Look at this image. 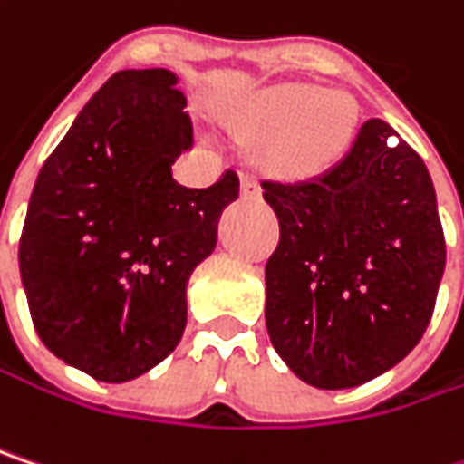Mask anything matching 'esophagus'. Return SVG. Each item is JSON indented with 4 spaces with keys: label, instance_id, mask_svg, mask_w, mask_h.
<instances>
[{
    "label": "esophagus",
    "instance_id": "34e87169",
    "mask_svg": "<svg viewBox=\"0 0 464 464\" xmlns=\"http://www.w3.org/2000/svg\"><path fill=\"white\" fill-rule=\"evenodd\" d=\"M241 193H244L246 198L260 196V183H257V178H255L252 172H241Z\"/></svg>",
    "mask_w": 464,
    "mask_h": 464
}]
</instances>
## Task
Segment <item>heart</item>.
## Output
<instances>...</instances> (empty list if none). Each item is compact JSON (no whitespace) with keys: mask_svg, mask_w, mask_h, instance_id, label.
Returning a JSON list of instances; mask_svg holds the SVG:
<instances>
[{"mask_svg":"<svg viewBox=\"0 0 464 464\" xmlns=\"http://www.w3.org/2000/svg\"><path fill=\"white\" fill-rule=\"evenodd\" d=\"M356 106L345 92H318L314 87H274L252 95L236 111L233 124L244 135H271V164L305 175L334 161L348 146Z\"/></svg>","mask_w":464,"mask_h":464,"instance_id":"b5f03b06","label":"heart"}]
</instances>
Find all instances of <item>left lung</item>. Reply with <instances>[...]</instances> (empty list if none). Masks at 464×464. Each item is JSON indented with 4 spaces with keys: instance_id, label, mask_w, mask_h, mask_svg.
Masks as SVG:
<instances>
[{
    "instance_id": "1",
    "label": "left lung",
    "mask_w": 464,
    "mask_h": 464,
    "mask_svg": "<svg viewBox=\"0 0 464 464\" xmlns=\"http://www.w3.org/2000/svg\"><path fill=\"white\" fill-rule=\"evenodd\" d=\"M382 119L305 183L263 180L278 218L266 263V326L276 353L321 391L393 369L425 334L446 266L425 161Z\"/></svg>"
}]
</instances>
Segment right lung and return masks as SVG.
Returning <instances> with one entry per match:
<instances>
[{"instance_id":"add662e5","label":"right lung","mask_w":464,"mask_h":464,"mask_svg":"<svg viewBox=\"0 0 464 464\" xmlns=\"http://www.w3.org/2000/svg\"><path fill=\"white\" fill-rule=\"evenodd\" d=\"M193 146L178 76L116 71L44 161L23 223L21 278L42 343L101 382H127L169 356L186 329V284L212 255L238 196L172 178Z\"/></svg>"}]
</instances>
